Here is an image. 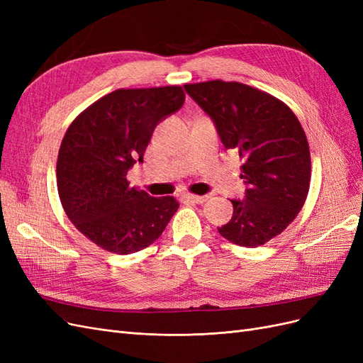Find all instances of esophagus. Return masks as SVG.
<instances>
[{
    "mask_svg": "<svg viewBox=\"0 0 363 363\" xmlns=\"http://www.w3.org/2000/svg\"><path fill=\"white\" fill-rule=\"evenodd\" d=\"M207 199H208L207 195H191V194L182 195V200L189 201V203H196V204H201V203L207 201Z\"/></svg>",
    "mask_w": 363,
    "mask_h": 363,
    "instance_id": "34e87169",
    "label": "esophagus"
}]
</instances>
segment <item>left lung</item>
I'll list each match as a JSON object with an SVG mask.
<instances>
[{
	"mask_svg": "<svg viewBox=\"0 0 363 363\" xmlns=\"http://www.w3.org/2000/svg\"><path fill=\"white\" fill-rule=\"evenodd\" d=\"M184 91L212 119L225 150L244 162V199L230 200L233 216L219 235L239 247L263 245L294 221L309 192L311 152L300 121L277 98L238 82Z\"/></svg>",
	"mask_w": 363,
	"mask_h": 363,
	"instance_id": "1",
	"label": "left lung"
}]
</instances>
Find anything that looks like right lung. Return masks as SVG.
Returning a JSON list of instances; mask_svg holds the SVG:
<instances>
[{
    "label": "right lung",
    "mask_w": 363,
    "mask_h": 363,
    "mask_svg": "<svg viewBox=\"0 0 363 363\" xmlns=\"http://www.w3.org/2000/svg\"><path fill=\"white\" fill-rule=\"evenodd\" d=\"M184 103L180 86L118 89L77 116L57 157V189L71 223L116 255L147 248L179 203L130 188L127 172L144 160L152 131Z\"/></svg>",
    "instance_id": "1"
}]
</instances>
